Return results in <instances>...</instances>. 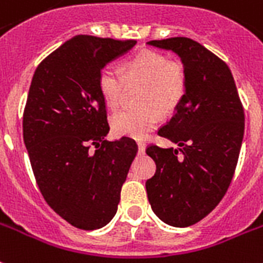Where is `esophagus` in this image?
I'll use <instances>...</instances> for the list:
<instances>
[{
    "label": "esophagus",
    "mask_w": 263,
    "mask_h": 263,
    "mask_svg": "<svg viewBox=\"0 0 263 263\" xmlns=\"http://www.w3.org/2000/svg\"><path fill=\"white\" fill-rule=\"evenodd\" d=\"M144 151H146V144L143 142H138V153L139 155H143L144 154Z\"/></svg>",
    "instance_id": "1"
}]
</instances>
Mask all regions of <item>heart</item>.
Instances as JSON below:
<instances>
[{"label":"heart","mask_w":263,"mask_h":263,"mask_svg":"<svg viewBox=\"0 0 263 263\" xmlns=\"http://www.w3.org/2000/svg\"><path fill=\"white\" fill-rule=\"evenodd\" d=\"M124 76L106 66L98 76V89L106 105L116 109L123 101L128 83H143L139 91V108H128L115 115V134L129 138H146L159 120V112L172 113L186 95L187 72L182 62L167 61L155 51H142L123 65Z\"/></svg>","instance_id":"heart-1"}]
</instances>
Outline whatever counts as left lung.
<instances>
[{
  "instance_id": "1",
  "label": "left lung",
  "mask_w": 263,
  "mask_h": 263,
  "mask_svg": "<svg viewBox=\"0 0 263 263\" xmlns=\"http://www.w3.org/2000/svg\"><path fill=\"white\" fill-rule=\"evenodd\" d=\"M170 50L187 72L186 95L158 135L180 148L150 144L157 170L146 189L154 213L173 227H189L211 213L232 181L245 132V110L227 63L189 37L151 40Z\"/></svg>"
}]
</instances>
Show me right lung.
<instances>
[{"label":"right lung","mask_w":263,"mask_h":263,"mask_svg":"<svg viewBox=\"0 0 263 263\" xmlns=\"http://www.w3.org/2000/svg\"><path fill=\"white\" fill-rule=\"evenodd\" d=\"M135 44L74 36L44 58L32 78L23 136L33 176L47 204L80 230L112 220L138 153L129 138L104 139L109 124L98 89L104 66Z\"/></svg>","instance_id":"obj_1"}]
</instances>
